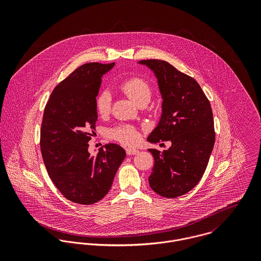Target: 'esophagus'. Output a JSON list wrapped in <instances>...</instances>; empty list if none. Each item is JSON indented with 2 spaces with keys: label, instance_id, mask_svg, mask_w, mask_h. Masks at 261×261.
<instances>
[{
  "label": "esophagus",
  "instance_id": "1",
  "mask_svg": "<svg viewBox=\"0 0 261 261\" xmlns=\"http://www.w3.org/2000/svg\"><path fill=\"white\" fill-rule=\"evenodd\" d=\"M137 153H139L138 149H132V148L126 149V154H128V155H133V154H137Z\"/></svg>",
  "mask_w": 261,
  "mask_h": 261
}]
</instances>
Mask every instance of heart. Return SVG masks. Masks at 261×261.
Wrapping results in <instances>:
<instances>
[{"mask_svg": "<svg viewBox=\"0 0 261 261\" xmlns=\"http://www.w3.org/2000/svg\"><path fill=\"white\" fill-rule=\"evenodd\" d=\"M120 89L135 103H138L139 101L144 99L149 100L151 94L149 82L141 77H132L124 80L120 84ZM111 93L107 90L99 92L95 98V109L97 113L99 115H107L111 111ZM111 134L114 140L124 145H135L140 139V135L137 128L126 124L112 128Z\"/></svg>", "mask_w": 261, "mask_h": 261, "instance_id": "heart-1", "label": "heart"}]
</instances>
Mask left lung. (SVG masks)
Returning <instances> with one entry per match:
<instances>
[{"instance_id": "left-lung-1", "label": "left lung", "mask_w": 261, "mask_h": 261, "mask_svg": "<svg viewBox=\"0 0 261 261\" xmlns=\"http://www.w3.org/2000/svg\"><path fill=\"white\" fill-rule=\"evenodd\" d=\"M158 79L162 114L148 142L171 141L161 152L149 149L154 164L149 177L153 192L176 198L191 191L201 180L215 143L211 105L198 82L167 61L141 60Z\"/></svg>"}]
</instances>
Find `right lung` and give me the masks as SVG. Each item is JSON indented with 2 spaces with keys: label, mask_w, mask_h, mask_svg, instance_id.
Returning a JSON list of instances; mask_svg holds the SVG:
<instances>
[{
  "label": "right lung",
  "mask_w": 261,
  "mask_h": 261,
  "mask_svg": "<svg viewBox=\"0 0 261 261\" xmlns=\"http://www.w3.org/2000/svg\"><path fill=\"white\" fill-rule=\"evenodd\" d=\"M114 63H86L61 81L45 107L41 125L42 158L53 184L69 201L90 205L111 190L126 153L120 146L106 145L97 154L88 151L97 112L95 98L101 77Z\"/></svg>",
  "instance_id": "right-lung-1"
}]
</instances>
